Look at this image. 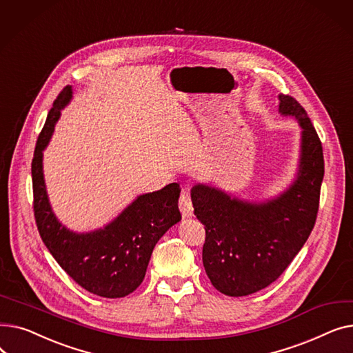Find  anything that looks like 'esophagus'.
I'll return each mask as SVG.
<instances>
[{
	"label": "esophagus",
	"mask_w": 353,
	"mask_h": 353,
	"mask_svg": "<svg viewBox=\"0 0 353 353\" xmlns=\"http://www.w3.org/2000/svg\"><path fill=\"white\" fill-rule=\"evenodd\" d=\"M179 209L181 212L183 217H192L193 216V205L190 194L184 190L179 199Z\"/></svg>",
	"instance_id": "obj_1"
}]
</instances>
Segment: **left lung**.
I'll return each mask as SVG.
<instances>
[{"mask_svg": "<svg viewBox=\"0 0 353 353\" xmlns=\"http://www.w3.org/2000/svg\"><path fill=\"white\" fill-rule=\"evenodd\" d=\"M279 113L302 127L299 170L277 197L250 203L206 184L192 189L196 217L205 225L203 266L212 285L228 296L268 288L299 253L316 221L325 173L319 136L305 108L279 96Z\"/></svg>", "mask_w": 353, "mask_h": 353, "instance_id": "8db88e82", "label": "left lung"}]
</instances>
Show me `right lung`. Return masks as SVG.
<instances>
[{"label":"right lung","mask_w":353,"mask_h":353,"mask_svg":"<svg viewBox=\"0 0 353 353\" xmlns=\"http://www.w3.org/2000/svg\"><path fill=\"white\" fill-rule=\"evenodd\" d=\"M70 85L55 99L37 140L31 163L34 216L44 245L71 279L101 298H124L143 282L159 239L177 221L180 186L139 196L105 228L76 233L54 216L43 174V150L47 147L60 111L70 103Z\"/></svg>","instance_id":"right-lung-1"}]
</instances>
